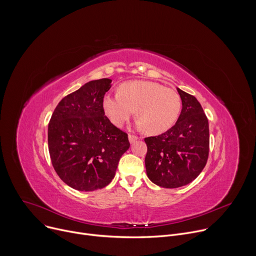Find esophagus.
<instances>
[{
	"instance_id": "esophagus-1",
	"label": "esophagus",
	"mask_w": 256,
	"mask_h": 256,
	"mask_svg": "<svg viewBox=\"0 0 256 256\" xmlns=\"http://www.w3.org/2000/svg\"><path fill=\"white\" fill-rule=\"evenodd\" d=\"M138 136H134V134H128V140H130V144H132V142H134L136 140H138Z\"/></svg>"
}]
</instances>
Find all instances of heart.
<instances>
[{"mask_svg": "<svg viewBox=\"0 0 256 256\" xmlns=\"http://www.w3.org/2000/svg\"><path fill=\"white\" fill-rule=\"evenodd\" d=\"M181 105V98L175 90L150 81L124 83L118 93L106 94L102 100L103 112L114 126H122L128 122L136 108L138 126L153 134L173 126Z\"/></svg>", "mask_w": 256, "mask_h": 256, "instance_id": "b5f03b06", "label": "heart"}]
</instances>
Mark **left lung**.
Here are the masks:
<instances>
[{
    "mask_svg": "<svg viewBox=\"0 0 256 256\" xmlns=\"http://www.w3.org/2000/svg\"><path fill=\"white\" fill-rule=\"evenodd\" d=\"M177 91L182 109L176 124L162 134L144 138L147 175L165 188L190 184L204 168L210 150L208 122L200 103L179 88Z\"/></svg>",
    "mask_w": 256,
    "mask_h": 256,
    "instance_id": "1",
    "label": "left lung"
}]
</instances>
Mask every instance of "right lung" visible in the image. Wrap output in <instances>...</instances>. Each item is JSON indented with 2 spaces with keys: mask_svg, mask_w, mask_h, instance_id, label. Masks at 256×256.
<instances>
[{
  "mask_svg": "<svg viewBox=\"0 0 256 256\" xmlns=\"http://www.w3.org/2000/svg\"><path fill=\"white\" fill-rule=\"evenodd\" d=\"M110 79L86 83L64 96L48 124V151L54 169L66 184L80 192L101 190L114 179L128 134L105 116L102 100Z\"/></svg>",
  "mask_w": 256,
  "mask_h": 256,
  "instance_id": "1",
  "label": "right lung"
}]
</instances>
